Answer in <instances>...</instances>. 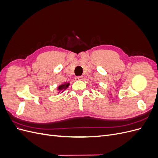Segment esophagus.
I'll list each match as a JSON object with an SVG mask.
<instances>
[{
	"label": "esophagus",
	"mask_w": 158,
	"mask_h": 158,
	"mask_svg": "<svg viewBox=\"0 0 158 158\" xmlns=\"http://www.w3.org/2000/svg\"><path fill=\"white\" fill-rule=\"evenodd\" d=\"M83 79V76H76V80H80Z\"/></svg>",
	"instance_id": "1"
}]
</instances>
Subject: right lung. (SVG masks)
I'll return each mask as SVG.
<instances>
[{
    "label": "right lung",
    "instance_id": "obj_1",
    "mask_svg": "<svg viewBox=\"0 0 158 158\" xmlns=\"http://www.w3.org/2000/svg\"><path fill=\"white\" fill-rule=\"evenodd\" d=\"M69 84H70L69 83H66V84H62V85H60V86L58 87V89H59V91L65 89H66V88H67L69 87Z\"/></svg>",
    "mask_w": 158,
    "mask_h": 158
}]
</instances>
